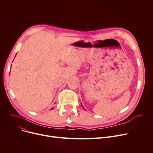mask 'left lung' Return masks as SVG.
<instances>
[{
    "label": "left lung",
    "instance_id": "8db88e82",
    "mask_svg": "<svg viewBox=\"0 0 153 153\" xmlns=\"http://www.w3.org/2000/svg\"><path fill=\"white\" fill-rule=\"evenodd\" d=\"M81 105H82V107H83V108H84V107H83V106H82V104H81Z\"/></svg>",
    "mask_w": 153,
    "mask_h": 153
}]
</instances>
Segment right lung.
<instances>
[{"mask_svg": "<svg viewBox=\"0 0 153 153\" xmlns=\"http://www.w3.org/2000/svg\"><path fill=\"white\" fill-rule=\"evenodd\" d=\"M53 108H51V109H53Z\"/></svg>", "mask_w": 153, "mask_h": 153, "instance_id": "add662e5", "label": "right lung"}]
</instances>
